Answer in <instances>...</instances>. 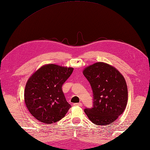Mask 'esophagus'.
I'll return each mask as SVG.
<instances>
[{"label": "esophagus", "instance_id": "34e87169", "mask_svg": "<svg viewBox=\"0 0 150 150\" xmlns=\"http://www.w3.org/2000/svg\"><path fill=\"white\" fill-rule=\"evenodd\" d=\"M75 106H82V103H75L74 104Z\"/></svg>", "mask_w": 150, "mask_h": 150}]
</instances>
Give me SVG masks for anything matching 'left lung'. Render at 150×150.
Returning a JSON list of instances; mask_svg holds the SVG:
<instances>
[{"label": "left lung", "mask_w": 150, "mask_h": 150, "mask_svg": "<svg viewBox=\"0 0 150 150\" xmlns=\"http://www.w3.org/2000/svg\"><path fill=\"white\" fill-rule=\"evenodd\" d=\"M93 93V105L86 108L89 120L98 125H108L123 113L128 101L125 80L116 68L102 62L84 69Z\"/></svg>", "instance_id": "obj_1"}]
</instances>
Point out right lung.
Listing matches in <instances>:
<instances>
[{
	"label": "right lung",
	"instance_id": "1",
	"mask_svg": "<svg viewBox=\"0 0 150 150\" xmlns=\"http://www.w3.org/2000/svg\"><path fill=\"white\" fill-rule=\"evenodd\" d=\"M73 70V68L48 64L29 78L25 86V102L30 113L38 121L44 124L57 122L71 108L62 86Z\"/></svg>",
	"mask_w": 150,
	"mask_h": 150
}]
</instances>
